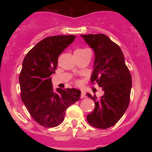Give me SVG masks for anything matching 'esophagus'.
Masks as SVG:
<instances>
[{"label":"esophagus","instance_id":"1","mask_svg":"<svg viewBox=\"0 0 152 152\" xmlns=\"http://www.w3.org/2000/svg\"><path fill=\"white\" fill-rule=\"evenodd\" d=\"M85 96H86V93H85L84 91H82L81 94V98L83 99V98H84Z\"/></svg>","mask_w":152,"mask_h":152}]
</instances>
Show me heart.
<instances>
[{
    "instance_id": "b5f03b06",
    "label": "heart",
    "mask_w": 152,
    "mask_h": 152,
    "mask_svg": "<svg viewBox=\"0 0 152 152\" xmlns=\"http://www.w3.org/2000/svg\"><path fill=\"white\" fill-rule=\"evenodd\" d=\"M85 50V49H78V50Z\"/></svg>"
}]
</instances>
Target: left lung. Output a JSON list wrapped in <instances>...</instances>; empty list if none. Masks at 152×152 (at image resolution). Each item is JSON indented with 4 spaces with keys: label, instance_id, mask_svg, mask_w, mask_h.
I'll use <instances>...</instances> for the list:
<instances>
[{
    "label": "left lung",
    "instance_id": "1",
    "mask_svg": "<svg viewBox=\"0 0 152 152\" xmlns=\"http://www.w3.org/2000/svg\"><path fill=\"white\" fill-rule=\"evenodd\" d=\"M81 37L95 53L91 81L104 91L100 99L86 94L95 103V109L87 115V121L94 127L106 129L116 124L128 108L132 76L120 47L107 36L88 34Z\"/></svg>",
    "mask_w": 152,
    "mask_h": 152
}]
</instances>
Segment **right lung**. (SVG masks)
I'll return each instance as SVG.
<instances>
[{
  "instance_id": "obj_1",
  "label": "right lung",
  "mask_w": 152,
  "mask_h": 152,
  "mask_svg": "<svg viewBox=\"0 0 152 152\" xmlns=\"http://www.w3.org/2000/svg\"><path fill=\"white\" fill-rule=\"evenodd\" d=\"M76 36H54L38 42L26 54L19 75L20 97L32 118L42 126L55 127L64 119L66 110L80 99L76 88H52L51 76L58 58Z\"/></svg>"
}]
</instances>
